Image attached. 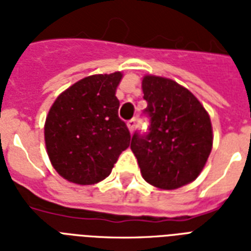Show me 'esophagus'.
<instances>
[{
    "label": "esophagus",
    "mask_w": 251,
    "mask_h": 251,
    "mask_svg": "<svg viewBox=\"0 0 251 251\" xmlns=\"http://www.w3.org/2000/svg\"><path fill=\"white\" fill-rule=\"evenodd\" d=\"M134 127H135V120H130V121H127V129H129L130 133H133Z\"/></svg>",
    "instance_id": "34e87169"
}]
</instances>
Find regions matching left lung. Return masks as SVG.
Here are the masks:
<instances>
[{
	"label": "left lung",
	"mask_w": 251,
	"mask_h": 251,
	"mask_svg": "<svg viewBox=\"0 0 251 251\" xmlns=\"http://www.w3.org/2000/svg\"><path fill=\"white\" fill-rule=\"evenodd\" d=\"M150 133L134 134L130 149L142 177L161 190L193 182L212 150L210 116L198 99L177 82L156 75L142 79Z\"/></svg>",
	"instance_id": "8db88e82"
}]
</instances>
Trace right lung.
Returning <instances> with one entry per match:
<instances>
[{
    "label": "right lung",
    "instance_id": "1",
    "mask_svg": "<svg viewBox=\"0 0 251 251\" xmlns=\"http://www.w3.org/2000/svg\"><path fill=\"white\" fill-rule=\"evenodd\" d=\"M122 73L95 74L70 86L50 106L44 125L47 153L61 177L76 185L106 178L130 146L118 117L116 90Z\"/></svg>",
    "mask_w": 251,
    "mask_h": 251
}]
</instances>
